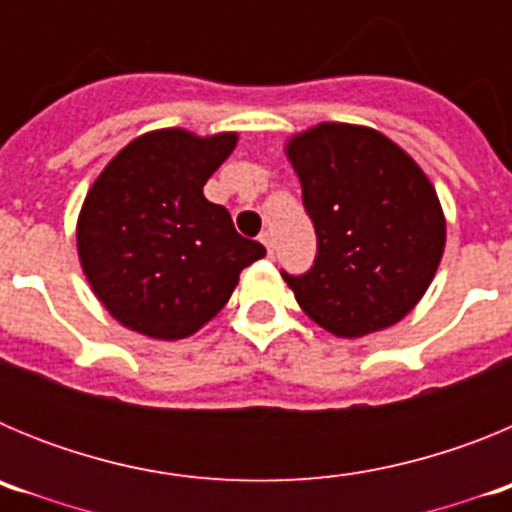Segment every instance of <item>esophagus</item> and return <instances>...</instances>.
<instances>
[{
	"mask_svg": "<svg viewBox=\"0 0 512 512\" xmlns=\"http://www.w3.org/2000/svg\"><path fill=\"white\" fill-rule=\"evenodd\" d=\"M259 241L264 243L266 253H269V256H274V243H271V235H269V233H261V235H259Z\"/></svg>",
	"mask_w": 512,
	"mask_h": 512,
	"instance_id": "1",
	"label": "esophagus"
}]
</instances>
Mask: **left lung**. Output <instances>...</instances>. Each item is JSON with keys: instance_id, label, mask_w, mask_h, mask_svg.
<instances>
[{"instance_id": "obj_1", "label": "left lung", "mask_w": 512, "mask_h": 512, "mask_svg": "<svg viewBox=\"0 0 512 512\" xmlns=\"http://www.w3.org/2000/svg\"><path fill=\"white\" fill-rule=\"evenodd\" d=\"M318 235L310 271L284 282L338 338L402 320L436 277L446 246L441 202L418 164L387 135L320 122L287 143Z\"/></svg>"}]
</instances>
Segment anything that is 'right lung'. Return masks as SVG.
I'll return each mask as SVG.
<instances>
[{
  "instance_id": "right-lung-1",
  "label": "right lung",
  "mask_w": 512,
  "mask_h": 512,
  "mask_svg": "<svg viewBox=\"0 0 512 512\" xmlns=\"http://www.w3.org/2000/svg\"><path fill=\"white\" fill-rule=\"evenodd\" d=\"M235 143V133L153 130L122 148L87 192L76 223L81 269L125 328L158 341L192 336L266 253L202 194Z\"/></svg>"
}]
</instances>
